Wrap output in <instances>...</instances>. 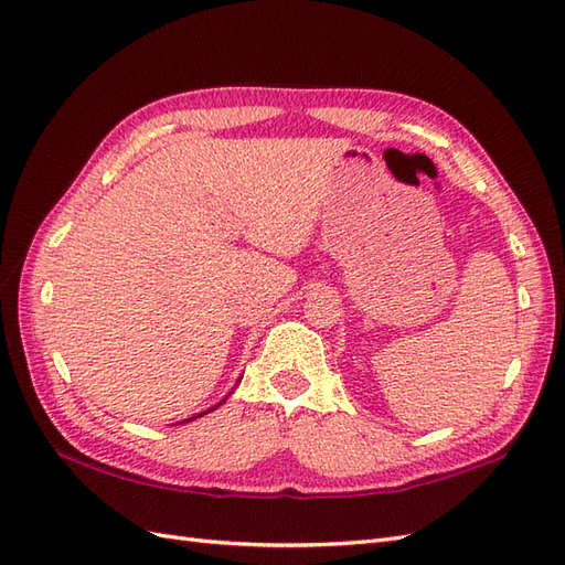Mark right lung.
I'll return each mask as SVG.
<instances>
[{
	"label": "right lung",
	"instance_id": "1",
	"mask_svg": "<svg viewBox=\"0 0 565 565\" xmlns=\"http://www.w3.org/2000/svg\"><path fill=\"white\" fill-rule=\"evenodd\" d=\"M221 403H224V401H221ZM221 403H218V405H221ZM218 405H214V407H212V409H216V407H218ZM212 409H207V413H212ZM207 413H200V415H198V417H202V415H207ZM198 417H191V419H198ZM191 419H185V422H191Z\"/></svg>",
	"mask_w": 565,
	"mask_h": 565
}]
</instances>
